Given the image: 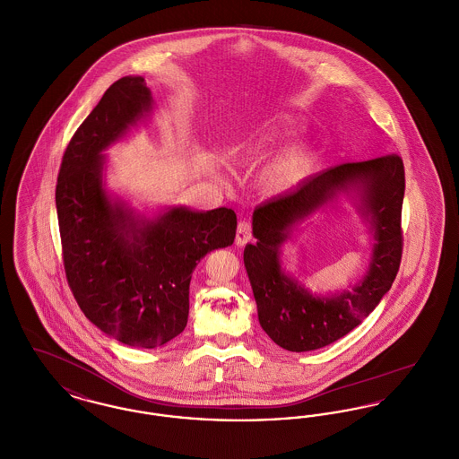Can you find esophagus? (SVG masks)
Here are the masks:
<instances>
[{
    "mask_svg": "<svg viewBox=\"0 0 459 459\" xmlns=\"http://www.w3.org/2000/svg\"><path fill=\"white\" fill-rule=\"evenodd\" d=\"M251 238H253V225H251V221L242 220V221H239V225H238V236H236L238 246L246 244L247 240H251Z\"/></svg>",
    "mask_w": 459,
    "mask_h": 459,
    "instance_id": "obj_1",
    "label": "esophagus"
}]
</instances>
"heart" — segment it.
<instances>
[{
    "label": "heart",
    "mask_w": 459,
    "mask_h": 459,
    "mask_svg": "<svg viewBox=\"0 0 459 459\" xmlns=\"http://www.w3.org/2000/svg\"><path fill=\"white\" fill-rule=\"evenodd\" d=\"M284 126H273L263 132L260 137L249 139L236 148V158L240 161H251L263 148L285 134ZM313 161V154L306 146H294L284 153L275 156L263 170L262 186L268 193H284L292 189L307 174Z\"/></svg>",
    "instance_id": "b5f03b06"
}]
</instances>
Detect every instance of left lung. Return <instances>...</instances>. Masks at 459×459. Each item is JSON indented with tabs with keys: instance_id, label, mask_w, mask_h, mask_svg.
Wrapping results in <instances>:
<instances>
[{
	"instance_id": "obj_1",
	"label": "left lung",
	"mask_w": 459,
	"mask_h": 459,
	"mask_svg": "<svg viewBox=\"0 0 459 459\" xmlns=\"http://www.w3.org/2000/svg\"><path fill=\"white\" fill-rule=\"evenodd\" d=\"M359 185L372 215L377 244L371 272L361 285L341 297L313 299L280 270L278 247L290 227L337 190ZM404 165L399 154L342 163L306 178L294 191L260 204L253 215L256 244L244 249V264L268 337L292 352L318 350L358 327L391 289L403 256L401 212Z\"/></svg>"
}]
</instances>
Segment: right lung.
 <instances>
[{"label":"right lung","mask_w":459,"mask_h":459,"mask_svg":"<svg viewBox=\"0 0 459 459\" xmlns=\"http://www.w3.org/2000/svg\"><path fill=\"white\" fill-rule=\"evenodd\" d=\"M152 107L143 77L113 82L66 144L56 213L66 282L82 313L117 341L153 350L175 339L189 315L197 262L234 242L230 208H174L137 221L101 186V152Z\"/></svg>","instance_id":"right-lung-1"}]
</instances>
